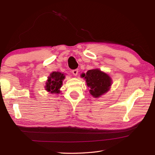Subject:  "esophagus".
<instances>
[{
	"label": "esophagus",
	"instance_id": "34e87169",
	"mask_svg": "<svg viewBox=\"0 0 155 155\" xmlns=\"http://www.w3.org/2000/svg\"><path fill=\"white\" fill-rule=\"evenodd\" d=\"M72 73L74 75V76H77L78 74V69H75V70H72Z\"/></svg>",
	"mask_w": 155,
	"mask_h": 155
}]
</instances>
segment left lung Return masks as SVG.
I'll list each match as a JSON object with an SVG mask.
<instances>
[{"label": "left lung", "mask_w": 155, "mask_h": 155, "mask_svg": "<svg viewBox=\"0 0 155 155\" xmlns=\"http://www.w3.org/2000/svg\"><path fill=\"white\" fill-rule=\"evenodd\" d=\"M81 77L85 79L87 85L90 88L89 92L95 98L100 97L110 90L112 80L109 74L99 68L89 70L86 74L83 73Z\"/></svg>", "instance_id": "1"}]
</instances>
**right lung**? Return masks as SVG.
Instances as JSON below:
<instances>
[{
    "label": "right lung",
    "instance_id": "1",
    "mask_svg": "<svg viewBox=\"0 0 155 155\" xmlns=\"http://www.w3.org/2000/svg\"><path fill=\"white\" fill-rule=\"evenodd\" d=\"M65 78L64 73L60 72H53L48 77L45 86V90L51 94H59L63 85V81Z\"/></svg>",
    "mask_w": 155,
    "mask_h": 155
}]
</instances>
